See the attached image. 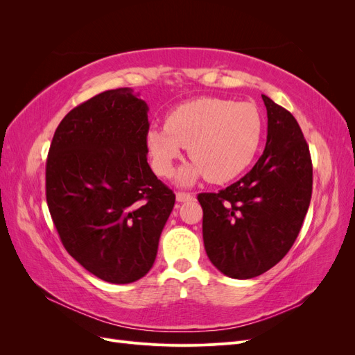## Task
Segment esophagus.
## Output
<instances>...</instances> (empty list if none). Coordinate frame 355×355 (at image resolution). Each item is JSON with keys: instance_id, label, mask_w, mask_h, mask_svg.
Wrapping results in <instances>:
<instances>
[{"instance_id": "obj_1", "label": "esophagus", "mask_w": 355, "mask_h": 355, "mask_svg": "<svg viewBox=\"0 0 355 355\" xmlns=\"http://www.w3.org/2000/svg\"><path fill=\"white\" fill-rule=\"evenodd\" d=\"M176 200H178L179 202H185V201L194 200V196L189 194V192H178V194H176Z\"/></svg>"}]
</instances>
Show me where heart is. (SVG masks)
<instances>
[{
    "label": "heart",
    "mask_w": 355,
    "mask_h": 355,
    "mask_svg": "<svg viewBox=\"0 0 355 355\" xmlns=\"http://www.w3.org/2000/svg\"><path fill=\"white\" fill-rule=\"evenodd\" d=\"M262 139V116L256 106L220 98H201L179 105L164 125L145 136L153 168L161 178L175 173L188 146L192 163L179 171L182 185L201 176L225 184L241 175L253 161Z\"/></svg>",
    "instance_id": "heart-1"
}]
</instances>
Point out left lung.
<instances>
[{
    "instance_id": "left-lung-1",
    "label": "left lung",
    "mask_w": 355,
    "mask_h": 355,
    "mask_svg": "<svg viewBox=\"0 0 355 355\" xmlns=\"http://www.w3.org/2000/svg\"><path fill=\"white\" fill-rule=\"evenodd\" d=\"M265 151L239 182L202 192V240L210 262L247 280L271 270L297 239L313 194V163L302 130L283 106L262 94Z\"/></svg>"
}]
</instances>
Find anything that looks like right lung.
<instances>
[{"instance_id": "1", "label": "right lung", "mask_w": 355, "mask_h": 355, "mask_svg": "<svg viewBox=\"0 0 355 355\" xmlns=\"http://www.w3.org/2000/svg\"><path fill=\"white\" fill-rule=\"evenodd\" d=\"M148 105L106 90L58 125L46 164V198L67 252L114 284L151 270L176 196L148 164Z\"/></svg>"}]
</instances>
